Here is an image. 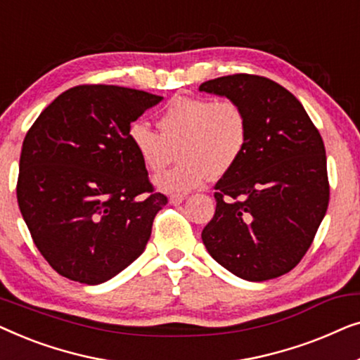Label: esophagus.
I'll return each mask as SVG.
<instances>
[{
    "mask_svg": "<svg viewBox=\"0 0 360 360\" xmlns=\"http://www.w3.org/2000/svg\"><path fill=\"white\" fill-rule=\"evenodd\" d=\"M184 200H185V196L180 195V193H172L169 196V201H170L172 205H180Z\"/></svg>",
    "mask_w": 360,
    "mask_h": 360,
    "instance_id": "obj_1",
    "label": "esophagus"
}]
</instances>
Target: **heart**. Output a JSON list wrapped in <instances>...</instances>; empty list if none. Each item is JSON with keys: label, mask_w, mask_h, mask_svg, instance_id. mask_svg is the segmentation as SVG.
<instances>
[{"label": "heart", "mask_w": 360, "mask_h": 360, "mask_svg": "<svg viewBox=\"0 0 360 360\" xmlns=\"http://www.w3.org/2000/svg\"><path fill=\"white\" fill-rule=\"evenodd\" d=\"M157 127L131 122L127 141L150 174H160L179 147V164L155 179L164 191H188L226 175L243 159L250 134L248 111L233 98H175Z\"/></svg>", "instance_id": "1"}]
</instances>
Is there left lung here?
Wrapping results in <instances>:
<instances>
[{
	"label": "left lung",
	"instance_id": "1",
	"mask_svg": "<svg viewBox=\"0 0 360 360\" xmlns=\"http://www.w3.org/2000/svg\"><path fill=\"white\" fill-rule=\"evenodd\" d=\"M200 91L238 100L250 122L243 159L216 184V211L201 239L216 262L264 282L297 267L329 203L326 150L302 103L278 83L234 73Z\"/></svg>",
	"mask_w": 360,
	"mask_h": 360
}]
</instances>
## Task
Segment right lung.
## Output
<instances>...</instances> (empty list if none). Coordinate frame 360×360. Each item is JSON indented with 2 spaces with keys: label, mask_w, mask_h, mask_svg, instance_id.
I'll use <instances>...</instances> for the list:
<instances>
[{
  "label": "right lung",
  "mask_w": 360,
  "mask_h": 360,
  "mask_svg": "<svg viewBox=\"0 0 360 360\" xmlns=\"http://www.w3.org/2000/svg\"><path fill=\"white\" fill-rule=\"evenodd\" d=\"M162 96L78 85L44 110L22 142L18 205L49 265L75 282H106L144 252L167 196L155 191L127 127Z\"/></svg>",
  "instance_id": "add662e5"
}]
</instances>
